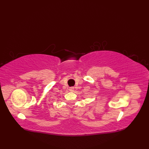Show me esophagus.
Wrapping results in <instances>:
<instances>
[{
  "instance_id": "obj_1",
  "label": "esophagus",
  "mask_w": 149,
  "mask_h": 149,
  "mask_svg": "<svg viewBox=\"0 0 149 149\" xmlns=\"http://www.w3.org/2000/svg\"><path fill=\"white\" fill-rule=\"evenodd\" d=\"M74 87H71V88H70V91H71V92H73V91H74Z\"/></svg>"
}]
</instances>
